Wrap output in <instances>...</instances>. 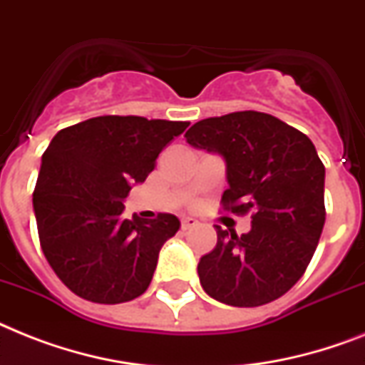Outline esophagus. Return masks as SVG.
<instances>
[{"label":"esophagus","mask_w":365,"mask_h":365,"mask_svg":"<svg viewBox=\"0 0 365 365\" xmlns=\"http://www.w3.org/2000/svg\"><path fill=\"white\" fill-rule=\"evenodd\" d=\"M198 221L195 217H182V229L183 230H189L192 227H197Z\"/></svg>","instance_id":"1"}]
</instances>
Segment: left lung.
Wrapping results in <instances>:
<instances>
[{
    "mask_svg": "<svg viewBox=\"0 0 365 365\" xmlns=\"http://www.w3.org/2000/svg\"><path fill=\"white\" fill-rule=\"evenodd\" d=\"M227 165L223 208L251 212V230L215 225L217 245L198 262L206 294L234 307L277 300L300 279L324 227V165L304 133L264 112L206 118L185 133Z\"/></svg>",
    "mask_w": 365,
    "mask_h": 365,
    "instance_id": "1",
    "label": "left lung"
}]
</instances>
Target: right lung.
<instances>
[{
	"instance_id": "1",
	"label": "right lung",
	"mask_w": 365,
	"mask_h": 365,
	"mask_svg": "<svg viewBox=\"0 0 365 365\" xmlns=\"http://www.w3.org/2000/svg\"><path fill=\"white\" fill-rule=\"evenodd\" d=\"M187 125L99 115L52 138L41 159L34 210L44 257L76 296L121 304L150 287L159 251L178 232L180 219L173 213L125 219L123 200Z\"/></svg>"
}]
</instances>
